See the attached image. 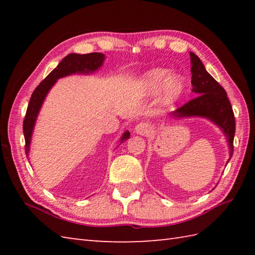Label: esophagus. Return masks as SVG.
<instances>
[{"mask_svg": "<svg viewBox=\"0 0 255 255\" xmlns=\"http://www.w3.org/2000/svg\"><path fill=\"white\" fill-rule=\"evenodd\" d=\"M150 131V125L147 123H140L136 127H134V132L140 136H144V134H148Z\"/></svg>", "mask_w": 255, "mask_h": 255, "instance_id": "obj_1", "label": "esophagus"}]
</instances>
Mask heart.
<instances>
[{"label": "heart", "instance_id": "1", "mask_svg": "<svg viewBox=\"0 0 255 255\" xmlns=\"http://www.w3.org/2000/svg\"><path fill=\"white\" fill-rule=\"evenodd\" d=\"M139 85L148 96L158 94L161 91L162 101L165 104H171L183 95L185 90V79L182 74H170V70L167 69L155 68L142 75Z\"/></svg>", "mask_w": 255, "mask_h": 255}]
</instances>
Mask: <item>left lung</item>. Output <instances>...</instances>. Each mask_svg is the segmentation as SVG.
I'll use <instances>...</instances> for the list:
<instances>
[{
  "instance_id": "1",
  "label": "left lung",
  "mask_w": 255,
  "mask_h": 255,
  "mask_svg": "<svg viewBox=\"0 0 255 255\" xmlns=\"http://www.w3.org/2000/svg\"><path fill=\"white\" fill-rule=\"evenodd\" d=\"M189 56H191L192 64V92L197 96L185 105L177 108L176 111L172 112L170 115L176 119L191 117L206 118L219 127L228 142L229 162L234 153V138L236 132L234 111L223 86L207 72L203 62L194 52H189Z\"/></svg>"
}]
</instances>
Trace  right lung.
Returning a JSON list of instances; mask_svg holds the SVG:
<instances>
[{"label": "right lung", "instance_id": "obj_1", "mask_svg": "<svg viewBox=\"0 0 255 255\" xmlns=\"http://www.w3.org/2000/svg\"><path fill=\"white\" fill-rule=\"evenodd\" d=\"M105 60V55L100 52L86 53V55H80V53H70L64 57L61 62L58 64L52 71L47 75L46 79L37 86L34 93L31 94L28 107H27L26 116L23 124V131L25 137V152L28 155L30 150V142L32 132L36 125L38 114L44 104L46 96L53 85L56 84L57 80L68 77L72 74H91L100 70ZM130 132L125 131L121 137V143L125 140L129 139Z\"/></svg>", "mask_w": 255, "mask_h": 255}]
</instances>
